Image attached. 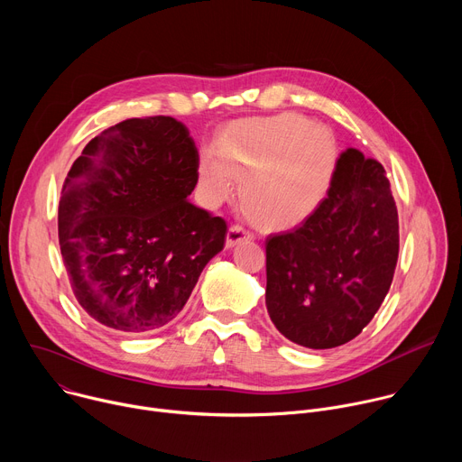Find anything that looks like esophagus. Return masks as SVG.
<instances>
[{
  "label": "esophagus",
  "mask_w": 462,
  "mask_h": 462,
  "mask_svg": "<svg viewBox=\"0 0 462 462\" xmlns=\"http://www.w3.org/2000/svg\"><path fill=\"white\" fill-rule=\"evenodd\" d=\"M245 239H250V234H248L245 228L234 225V226H230L228 232H226L225 245H226V248H232V246H236L237 243H241V241H245Z\"/></svg>",
  "instance_id": "34e87169"
}]
</instances>
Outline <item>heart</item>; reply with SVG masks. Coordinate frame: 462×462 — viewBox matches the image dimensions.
<instances>
[{
	"label": "heart",
	"instance_id": "heart-1",
	"mask_svg": "<svg viewBox=\"0 0 462 462\" xmlns=\"http://www.w3.org/2000/svg\"><path fill=\"white\" fill-rule=\"evenodd\" d=\"M241 147L266 152L280 149L281 163L293 147V155L288 156L289 162L286 160L291 184L269 181L268 172L258 171V165L240 157ZM214 155L216 161L203 159L199 164V180L212 195L228 191L225 173L243 180L255 169L258 171L246 184L243 203L250 217L265 230H289L309 219L327 197L338 162L333 135L323 127L307 125L301 116L291 113L248 120L223 131L214 144ZM239 167L245 170L239 171Z\"/></svg>",
	"mask_w": 462,
	"mask_h": 462
}]
</instances>
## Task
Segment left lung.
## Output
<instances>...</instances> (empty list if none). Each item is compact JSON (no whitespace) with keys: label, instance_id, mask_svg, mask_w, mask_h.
Segmentation results:
<instances>
[{"label":"left lung","instance_id":"1","mask_svg":"<svg viewBox=\"0 0 462 462\" xmlns=\"http://www.w3.org/2000/svg\"><path fill=\"white\" fill-rule=\"evenodd\" d=\"M399 214L376 159L347 148L318 210L267 237L265 303L291 342H351L380 309L397 267Z\"/></svg>","mask_w":462,"mask_h":462}]
</instances>
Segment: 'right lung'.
<instances>
[{"label":"right lung","mask_w":462,"mask_h":462,"mask_svg":"<svg viewBox=\"0 0 462 462\" xmlns=\"http://www.w3.org/2000/svg\"><path fill=\"white\" fill-rule=\"evenodd\" d=\"M199 157L171 116L124 120L73 162L58 207V237L77 301L124 335L179 316L226 223L189 203Z\"/></svg>","instance_id":"1"}]
</instances>
